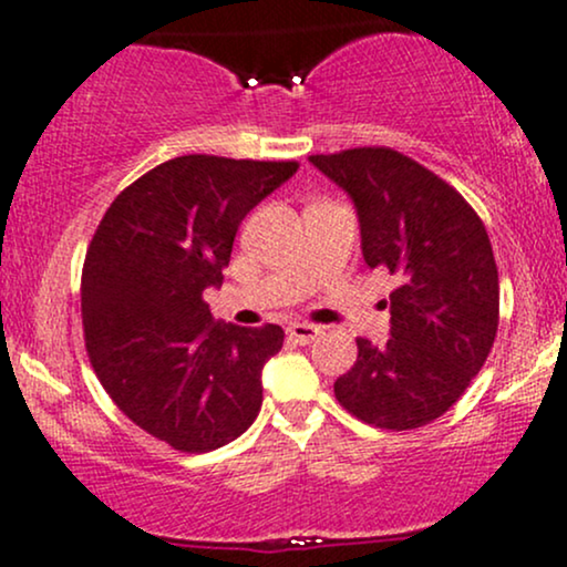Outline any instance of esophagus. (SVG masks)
Here are the masks:
<instances>
[{
	"instance_id": "obj_1",
	"label": "esophagus",
	"mask_w": 567,
	"mask_h": 567,
	"mask_svg": "<svg viewBox=\"0 0 567 567\" xmlns=\"http://www.w3.org/2000/svg\"><path fill=\"white\" fill-rule=\"evenodd\" d=\"M286 334H289V340L300 342V346H310V342H316L318 337H321V327H313V323H305V321H295L286 327Z\"/></svg>"
}]
</instances>
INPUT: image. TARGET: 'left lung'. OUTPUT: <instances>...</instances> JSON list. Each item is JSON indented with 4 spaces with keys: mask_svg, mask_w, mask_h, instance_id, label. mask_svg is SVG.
<instances>
[{
    "mask_svg": "<svg viewBox=\"0 0 567 567\" xmlns=\"http://www.w3.org/2000/svg\"><path fill=\"white\" fill-rule=\"evenodd\" d=\"M310 163L351 195L364 262L399 281L391 340H355L337 402L378 429H421L463 396L498 332V267L485 225L457 189L391 146Z\"/></svg>",
    "mask_w": 567,
    "mask_h": 567,
    "instance_id": "8db88e82",
    "label": "left lung"
}]
</instances>
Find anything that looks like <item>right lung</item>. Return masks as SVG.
Wrapping results in <instances>:
<instances>
[{
  "label": "right lung",
  "instance_id": "right-lung-1",
  "mask_svg": "<svg viewBox=\"0 0 567 567\" xmlns=\"http://www.w3.org/2000/svg\"><path fill=\"white\" fill-rule=\"evenodd\" d=\"M295 161L182 155L106 208L82 265V329L95 378L138 429L182 453H212L262 406V367L284 329L216 323L244 216L297 174Z\"/></svg>",
  "mask_w": 567,
  "mask_h": 567
}]
</instances>
